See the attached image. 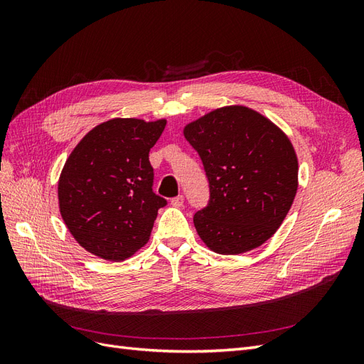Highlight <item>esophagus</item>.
Masks as SVG:
<instances>
[{"instance_id":"obj_1","label":"esophagus","mask_w":364,"mask_h":364,"mask_svg":"<svg viewBox=\"0 0 364 364\" xmlns=\"http://www.w3.org/2000/svg\"><path fill=\"white\" fill-rule=\"evenodd\" d=\"M171 205H173L174 208H181V206L183 205V196L179 194V196L173 197V199H171Z\"/></svg>"}]
</instances>
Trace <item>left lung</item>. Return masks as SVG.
<instances>
[{
    "label": "left lung",
    "instance_id": "left-lung-1",
    "mask_svg": "<svg viewBox=\"0 0 364 364\" xmlns=\"http://www.w3.org/2000/svg\"><path fill=\"white\" fill-rule=\"evenodd\" d=\"M199 153L211 199L194 215L208 249L240 255L273 237L293 205L299 164L285 132L255 109L217 107L183 127Z\"/></svg>",
    "mask_w": 364,
    "mask_h": 364
}]
</instances>
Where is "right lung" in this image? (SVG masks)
I'll list each match as a JSON object with an SVG mask.
<instances>
[{"label":"right lung","mask_w":364,"mask_h":364,"mask_svg":"<svg viewBox=\"0 0 364 364\" xmlns=\"http://www.w3.org/2000/svg\"><path fill=\"white\" fill-rule=\"evenodd\" d=\"M167 119L111 118L79 141L58 182L59 211L85 250L124 261L144 247L165 199L151 191L149 151Z\"/></svg>","instance_id":"1"}]
</instances>
